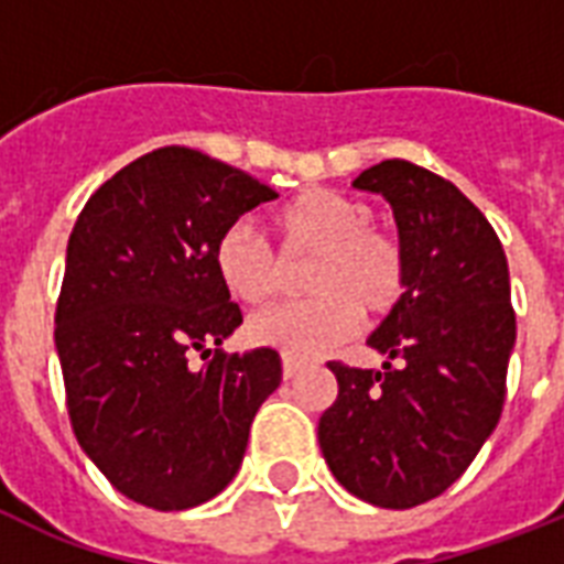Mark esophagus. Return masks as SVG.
I'll return each instance as SVG.
<instances>
[{
  "label": "esophagus",
  "instance_id": "esophagus-1",
  "mask_svg": "<svg viewBox=\"0 0 564 564\" xmlns=\"http://www.w3.org/2000/svg\"><path fill=\"white\" fill-rule=\"evenodd\" d=\"M301 371V362L292 360V357H283V380H292V377Z\"/></svg>",
  "mask_w": 564,
  "mask_h": 564
}]
</instances>
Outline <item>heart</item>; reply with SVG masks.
Wrapping results in <instances>:
<instances>
[{
    "label": "heart",
    "mask_w": 564,
    "mask_h": 564,
    "mask_svg": "<svg viewBox=\"0 0 564 564\" xmlns=\"http://www.w3.org/2000/svg\"><path fill=\"white\" fill-rule=\"evenodd\" d=\"M366 202L310 187L274 213L286 260L313 257L301 304H283L248 322L251 343L292 360H310L354 334L362 310L383 316L406 290V254L392 234L371 228ZM216 272L234 299L263 304L281 286V260L248 225H230L216 246Z\"/></svg>",
    "instance_id": "b5f03b06"
}]
</instances>
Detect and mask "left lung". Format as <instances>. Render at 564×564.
Returning a JSON list of instances; mask_svg holds the SVG:
<instances>
[{"label":"left lung","mask_w":564,"mask_h":564,"mask_svg":"<svg viewBox=\"0 0 564 564\" xmlns=\"http://www.w3.org/2000/svg\"><path fill=\"white\" fill-rule=\"evenodd\" d=\"M354 187L383 195L406 290L366 343L380 371L327 362L339 394L318 419L327 468L371 507L410 509L454 486L498 427L516 313L489 219L451 181L383 161Z\"/></svg>","instance_id":"8db88e82"}]
</instances>
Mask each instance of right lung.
Returning <instances> with one entry per match:
<instances>
[{
  "instance_id": "1",
  "label": "right lung",
  "mask_w": 564,
  "mask_h": 564,
  "mask_svg": "<svg viewBox=\"0 0 564 564\" xmlns=\"http://www.w3.org/2000/svg\"><path fill=\"white\" fill-rule=\"evenodd\" d=\"M274 189L207 154L166 145L84 204L66 246L55 348L78 445L126 498L193 509L237 477L281 354L219 348L242 313L216 246ZM212 357L202 370L188 357Z\"/></svg>"
}]
</instances>
